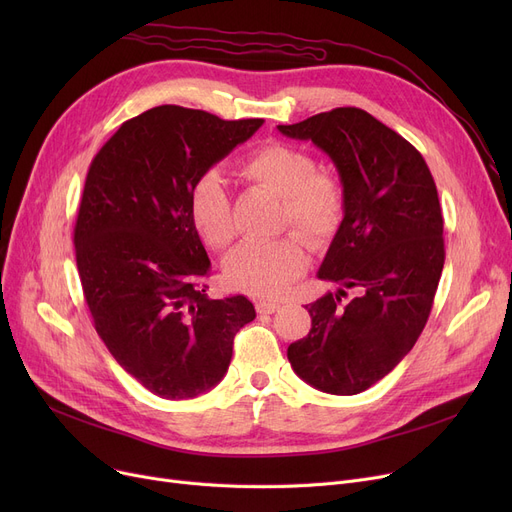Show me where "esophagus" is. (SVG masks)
I'll return each mask as SVG.
<instances>
[{"label": "esophagus", "instance_id": "1", "mask_svg": "<svg viewBox=\"0 0 512 512\" xmlns=\"http://www.w3.org/2000/svg\"><path fill=\"white\" fill-rule=\"evenodd\" d=\"M255 309H257V313H276L278 309H280V303H276V301H259V303H255Z\"/></svg>", "mask_w": 512, "mask_h": 512}]
</instances>
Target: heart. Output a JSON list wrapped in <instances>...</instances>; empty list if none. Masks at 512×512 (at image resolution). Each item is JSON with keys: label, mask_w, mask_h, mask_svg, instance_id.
I'll use <instances>...</instances> for the list:
<instances>
[{"label": "heart", "mask_w": 512, "mask_h": 512, "mask_svg": "<svg viewBox=\"0 0 512 512\" xmlns=\"http://www.w3.org/2000/svg\"><path fill=\"white\" fill-rule=\"evenodd\" d=\"M238 174L282 195V224L294 226L315 247L326 245L340 230L346 191L332 172L317 170L315 157L288 143H267L242 161ZM191 218L201 238L215 251L234 240V211L224 178L218 172L199 176L191 188ZM309 265V251L299 234L270 242H245L226 263V282L253 297L276 299L297 282Z\"/></svg>", "instance_id": "1"}]
</instances>
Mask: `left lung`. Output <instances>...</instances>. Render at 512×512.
<instances>
[{
  "instance_id": "1",
  "label": "left lung",
  "mask_w": 512,
  "mask_h": 512,
  "mask_svg": "<svg viewBox=\"0 0 512 512\" xmlns=\"http://www.w3.org/2000/svg\"><path fill=\"white\" fill-rule=\"evenodd\" d=\"M278 130L324 149L346 211L317 276L355 287L309 303L311 330L288 361L313 388L351 396L388 375L423 332L444 267V218L423 155L359 107H336Z\"/></svg>"
}]
</instances>
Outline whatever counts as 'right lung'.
Here are the masks:
<instances>
[{"label":"right lung","instance_id":"obj_1","mask_svg":"<svg viewBox=\"0 0 512 512\" xmlns=\"http://www.w3.org/2000/svg\"><path fill=\"white\" fill-rule=\"evenodd\" d=\"M261 124L159 105L126 120L91 161L74 226L80 284L107 351L159 398L211 390L255 319L242 294H205L211 263L188 197Z\"/></svg>","mask_w":512,"mask_h":512}]
</instances>
